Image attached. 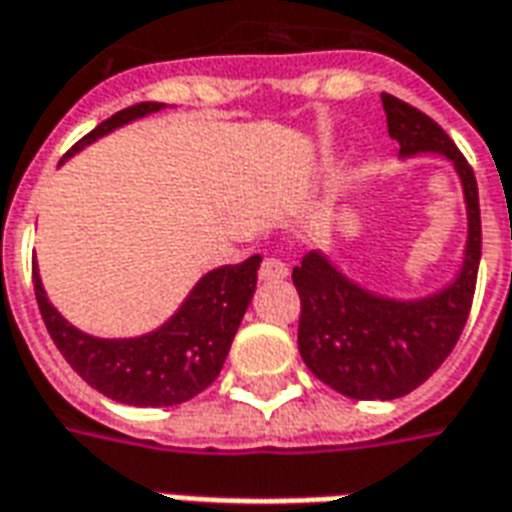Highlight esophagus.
I'll list each match as a JSON object with an SVG mask.
<instances>
[{
  "mask_svg": "<svg viewBox=\"0 0 512 512\" xmlns=\"http://www.w3.org/2000/svg\"><path fill=\"white\" fill-rule=\"evenodd\" d=\"M286 275H289V267L281 259H264L259 267V281H284Z\"/></svg>",
  "mask_w": 512,
  "mask_h": 512,
  "instance_id": "1",
  "label": "esophagus"
}]
</instances>
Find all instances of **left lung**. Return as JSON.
Instances as JSON below:
<instances>
[{
  "mask_svg": "<svg viewBox=\"0 0 512 512\" xmlns=\"http://www.w3.org/2000/svg\"><path fill=\"white\" fill-rule=\"evenodd\" d=\"M400 159L444 157L466 206L458 273L422 297H394L355 281L328 253L311 250L292 270L300 295L297 350L317 378L353 400H397L444 364L469 317L482 253L480 195L469 162L447 132L411 104L380 96Z\"/></svg>",
  "mask_w": 512,
  "mask_h": 512,
  "instance_id": "left-lung-1",
  "label": "left lung"
}]
</instances>
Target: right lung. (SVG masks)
<instances>
[{
    "label": "right lung",
    "mask_w": 512,
    "mask_h": 512,
    "mask_svg": "<svg viewBox=\"0 0 512 512\" xmlns=\"http://www.w3.org/2000/svg\"><path fill=\"white\" fill-rule=\"evenodd\" d=\"M165 107L168 104L143 101L115 112L88 137H82L63 162L126 123L140 121ZM259 264L262 256L256 253L248 262L209 270L195 281L181 306L162 325L121 339L93 336L65 320L43 289L38 262H32V281L46 331L79 378L123 405L162 408L192 400L215 383L256 292Z\"/></svg>",
    "instance_id": "right-lung-1"
}]
</instances>
